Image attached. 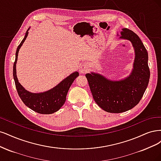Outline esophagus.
Masks as SVG:
<instances>
[{
  "mask_svg": "<svg viewBox=\"0 0 161 161\" xmlns=\"http://www.w3.org/2000/svg\"><path fill=\"white\" fill-rule=\"evenodd\" d=\"M88 70H89V69H88V66L86 65H81L80 67V71L81 74H86Z\"/></svg>",
  "mask_w": 161,
  "mask_h": 161,
  "instance_id": "esophagus-1",
  "label": "esophagus"
}]
</instances>
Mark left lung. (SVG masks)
<instances>
[{
	"mask_svg": "<svg viewBox=\"0 0 161 161\" xmlns=\"http://www.w3.org/2000/svg\"><path fill=\"white\" fill-rule=\"evenodd\" d=\"M120 39L130 41L135 52L131 74L119 81L108 80L99 74H86L94 101L103 110L110 113L124 112L136 106L150 79L148 52L141 39L126 28L122 29Z\"/></svg>",
	"mask_w": 161,
	"mask_h": 161,
	"instance_id": "left-lung-1",
	"label": "left lung"
}]
</instances>
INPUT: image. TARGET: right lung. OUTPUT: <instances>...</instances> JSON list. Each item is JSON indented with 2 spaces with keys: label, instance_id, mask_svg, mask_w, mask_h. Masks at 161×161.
Instances as JSON below:
<instances>
[{
  "label": "right lung",
  "instance_id": "obj_1",
  "mask_svg": "<svg viewBox=\"0 0 161 161\" xmlns=\"http://www.w3.org/2000/svg\"><path fill=\"white\" fill-rule=\"evenodd\" d=\"M29 29L26 32L24 39L18 46L16 51L15 61L13 65V77L15 86H16L19 97L25 106L37 113L42 114H50L58 111L61 107L64 104L69 87L76 77L79 76V73L77 71L74 72L63 81H61L58 86L45 92L37 94V93H31L26 90L20 85L17 79L16 64L19 51L25 42V39H27Z\"/></svg>",
  "mask_w": 161,
  "mask_h": 161
}]
</instances>
